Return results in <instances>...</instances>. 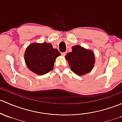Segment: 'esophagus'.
I'll return each mask as SVG.
<instances>
[{"instance_id":"esophagus-1","label":"esophagus","mask_w":122,"mask_h":122,"mask_svg":"<svg viewBox=\"0 0 122 122\" xmlns=\"http://www.w3.org/2000/svg\"><path fill=\"white\" fill-rule=\"evenodd\" d=\"M66 52H64L61 53V55H62V56H65V55H66Z\"/></svg>"}]
</instances>
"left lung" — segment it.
Listing matches in <instances>:
<instances>
[{
  "mask_svg": "<svg viewBox=\"0 0 122 122\" xmlns=\"http://www.w3.org/2000/svg\"><path fill=\"white\" fill-rule=\"evenodd\" d=\"M65 59L68 62L71 71L82 76L92 71L95 63L93 51L76 45L72 47V51L66 54Z\"/></svg>",
  "mask_w": 122,
  "mask_h": 122,
  "instance_id": "left-lung-1",
  "label": "left lung"
}]
</instances>
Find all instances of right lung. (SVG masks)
Returning a JSON list of instances; mask_svg holds the SVG:
<instances>
[{"instance_id":"obj_1","label":"right lung","mask_w":122,"mask_h":122,"mask_svg":"<svg viewBox=\"0 0 122 122\" xmlns=\"http://www.w3.org/2000/svg\"><path fill=\"white\" fill-rule=\"evenodd\" d=\"M61 54L52 44L46 42L33 43L24 52V61L28 68L37 75H44L52 71L56 58Z\"/></svg>"}]
</instances>
